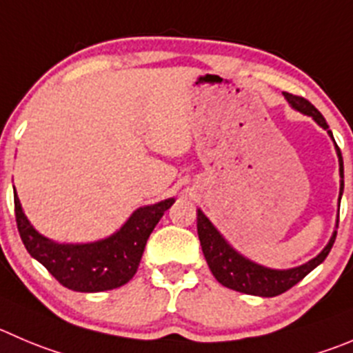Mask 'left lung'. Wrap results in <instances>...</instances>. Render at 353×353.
Segmentation results:
<instances>
[{
    "instance_id": "obj_1",
    "label": "left lung",
    "mask_w": 353,
    "mask_h": 353,
    "mask_svg": "<svg viewBox=\"0 0 353 353\" xmlns=\"http://www.w3.org/2000/svg\"><path fill=\"white\" fill-rule=\"evenodd\" d=\"M284 97L291 103V107H294L300 112L307 114V116L314 117L319 126L327 130V133L333 139V133L330 132V126H327L325 119L322 117V114L307 99L293 95V93H284ZM336 152L338 157H340V174L341 179H343V159H341V152L338 145ZM341 192H343V180L340 183V197ZM197 234H199L204 258H206L208 265H210L211 272H213L218 283L223 284L225 288L239 291V293L265 298L283 294L284 291L291 290L294 284L300 283L305 275L310 274L319 263H322L325 260V256L330 254L331 248H333L334 239H336V232H334L330 244L321 251V254H317L314 260L301 265V267L290 268V270H272V268H265L261 265L253 263V261L246 260L239 253H236L229 244L225 243L220 232L214 229L211 221L204 216V213L201 210H197Z\"/></svg>"
}]
</instances>
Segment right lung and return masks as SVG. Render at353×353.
Returning a JSON list of instances; mask_svg holds the SVG:
<instances>
[{"mask_svg": "<svg viewBox=\"0 0 353 353\" xmlns=\"http://www.w3.org/2000/svg\"><path fill=\"white\" fill-rule=\"evenodd\" d=\"M13 203L17 229L29 254L62 286L79 293H97L119 288L132 279L150 232L174 201L140 208L114 236L90 244H57L46 239L32 229L17 194H13Z\"/></svg>", "mask_w": 353, "mask_h": 353, "instance_id": "1", "label": "right lung"}]
</instances>
